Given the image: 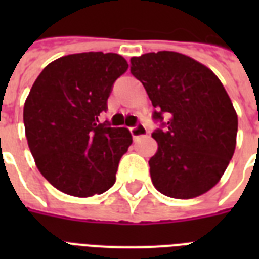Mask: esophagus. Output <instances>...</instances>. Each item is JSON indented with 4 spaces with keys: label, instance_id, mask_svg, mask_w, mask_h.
Listing matches in <instances>:
<instances>
[{
    "label": "esophagus",
    "instance_id": "obj_1",
    "mask_svg": "<svg viewBox=\"0 0 259 259\" xmlns=\"http://www.w3.org/2000/svg\"><path fill=\"white\" fill-rule=\"evenodd\" d=\"M129 130H130V134L133 136V138L141 137V136H145L146 134V127L142 122H138V123H136L134 126L129 127Z\"/></svg>",
    "mask_w": 259,
    "mask_h": 259
}]
</instances>
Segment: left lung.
I'll return each instance as SVG.
<instances>
[{"label":"left lung","instance_id":"obj_1","mask_svg":"<svg viewBox=\"0 0 259 259\" xmlns=\"http://www.w3.org/2000/svg\"><path fill=\"white\" fill-rule=\"evenodd\" d=\"M130 72L144 84L160 123L149 160L157 191L192 199L221 180L237 144L238 117L217 75L185 55L160 51L130 59Z\"/></svg>","mask_w":259,"mask_h":259}]
</instances>
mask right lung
I'll list each match as a JSON object with an SVG mask.
<instances>
[{
  "mask_svg": "<svg viewBox=\"0 0 259 259\" xmlns=\"http://www.w3.org/2000/svg\"><path fill=\"white\" fill-rule=\"evenodd\" d=\"M127 67L117 54L68 55L48 64L33 83L24 105L26 140L38 170L59 191L89 197L115 183L133 140L126 127L99 123L98 117Z\"/></svg>",
  "mask_w": 259,
  "mask_h": 259,
  "instance_id": "1",
  "label": "right lung"
}]
</instances>
